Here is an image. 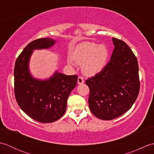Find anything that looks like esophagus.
Masks as SVG:
<instances>
[{
	"label": "esophagus",
	"mask_w": 154,
	"mask_h": 154,
	"mask_svg": "<svg viewBox=\"0 0 154 154\" xmlns=\"http://www.w3.org/2000/svg\"><path fill=\"white\" fill-rule=\"evenodd\" d=\"M84 83V80L83 79V77H78L77 79V83L79 85H81V84H83Z\"/></svg>",
	"instance_id": "1"
}]
</instances>
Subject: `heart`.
I'll list each match as a JSON object with an SVG mask.
<instances>
[{
	"label": "heart",
	"mask_w": 154,
	"mask_h": 154,
	"mask_svg": "<svg viewBox=\"0 0 154 154\" xmlns=\"http://www.w3.org/2000/svg\"><path fill=\"white\" fill-rule=\"evenodd\" d=\"M109 52L104 44L97 45L93 42H83L77 47L72 55V60L78 65H82L83 73L93 76L100 73L106 67ZM69 65L73 62L68 61Z\"/></svg>",
	"instance_id": "heart-1"
}]
</instances>
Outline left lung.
Listing matches in <instances>:
<instances>
[{
  "instance_id": "obj_1",
  "label": "left lung",
  "mask_w": 154,
  "mask_h": 154,
  "mask_svg": "<svg viewBox=\"0 0 154 154\" xmlns=\"http://www.w3.org/2000/svg\"><path fill=\"white\" fill-rule=\"evenodd\" d=\"M114 49L110 61L95 76L85 81L90 93L89 106L96 117L116 119L127 112L140 90L138 61L125 42L112 39Z\"/></svg>"
}]
</instances>
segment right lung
I'll list each match as a JSON object with an SVG mask.
<instances>
[{
	"mask_svg": "<svg viewBox=\"0 0 154 154\" xmlns=\"http://www.w3.org/2000/svg\"><path fill=\"white\" fill-rule=\"evenodd\" d=\"M56 40L41 38L28 44L16 61L14 93L20 109L32 119L42 123L57 120L63 115L69 96L77 83V75H66L55 71L51 77L35 78L30 71L34 50L53 47Z\"/></svg>",
	"mask_w": 154,
	"mask_h": 154,
	"instance_id": "add662e5",
	"label": "right lung"
}]
</instances>
